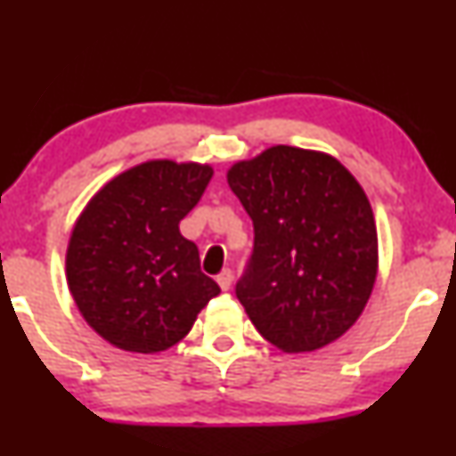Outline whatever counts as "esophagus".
Returning <instances> with one entry per match:
<instances>
[{
    "label": "esophagus",
    "mask_w": 456,
    "mask_h": 456,
    "mask_svg": "<svg viewBox=\"0 0 456 456\" xmlns=\"http://www.w3.org/2000/svg\"><path fill=\"white\" fill-rule=\"evenodd\" d=\"M217 283L223 291L231 289V283H233V273H231V269H223V272L217 275Z\"/></svg>",
    "instance_id": "34e87169"
}]
</instances>
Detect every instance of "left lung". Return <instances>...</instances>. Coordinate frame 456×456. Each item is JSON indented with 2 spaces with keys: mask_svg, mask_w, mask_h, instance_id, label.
Returning a JSON list of instances; mask_svg holds the SVG:
<instances>
[{
  "mask_svg": "<svg viewBox=\"0 0 456 456\" xmlns=\"http://www.w3.org/2000/svg\"><path fill=\"white\" fill-rule=\"evenodd\" d=\"M249 213L253 256L237 297L277 350H320L372 296L378 233L364 189L331 154L277 144L227 171Z\"/></svg>",
  "mask_w": 456,
  "mask_h": 456,
  "instance_id": "8db88e82",
  "label": "left lung"
}]
</instances>
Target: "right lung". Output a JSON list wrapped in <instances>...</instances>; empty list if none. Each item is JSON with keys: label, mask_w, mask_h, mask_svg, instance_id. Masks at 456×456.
I'll return each mask as SVG.
<instances>
[{"label": "right lung", "mask_w": 456, "mask_h": 456, "mask_svg": "<svg viewBox=\"0 0 456 456\" xmlns=\"http://www.w3.org/2000/svg\"><path fill=\"white\" fill-rule=\"evenodd\" d=\"M211 165L146 160L108 181L76 219L66 280L88 326L120 350L157 354L189 334L221 289L179 231Z\"/></svg>", "instance_id": "obj_1"}]
</instances>
